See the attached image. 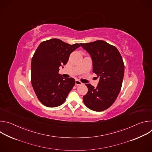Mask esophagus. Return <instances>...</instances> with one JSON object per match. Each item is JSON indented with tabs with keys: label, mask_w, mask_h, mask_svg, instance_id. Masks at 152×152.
I'll list each match as a JSON object with an SVG mask.
<instances>
[{
	"label": "esophagus",
	"mask_w": 152,
	"mask_h": 152,
	"mask_svg": "<svg viewBox=\"0 0 152 152\" xmlns=\"http://www.w3.org/2000/svg\"><path fill=\"white\" fill-rule=\"evenodd\" d=\"M75 84H76V85H82V83L80 81H79V80H76Z\"/></svg>",
	"instance_id": "1"
}]
</instances>
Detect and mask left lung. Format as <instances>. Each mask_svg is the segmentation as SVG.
<instances>
[{"label":"left lung","mask_w":152,"mask_h":152,"mask_svg":"<svg viewBox=\"0 0 152 152\" xmlns=\"http://www.w3.org/2000/svg\"><path fill=\"white\" fill-rule=\"evenodd\" d=\"M80 46L90 54L93 72L99 77L96 88L86 84L88 90L83 101L93 111H104L114 103L121 90L124 73L122 57L115 46L103 40L80 43Z\"/></svg>","instance_id":"obj_1"}]
</instances>
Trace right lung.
<instances>
[{
    "mask_svg": "<svg viewBox=\"0 0 152 152\" xmlns=\"http://www.w3.org/2000/svg\"><path fill=\"white\" fill-rule=\"evenodd\" d=\"M80 46L53 38L41 42L37 48L31 61V83L38 100L46 106L62 104L72 90L75 80L64 79L59 68H63L70 54Z\"/></svg>",
    "mask_w": 152,
    "mask_h": 152,
    "instance_id": "add662e5",
    "label": "right lung"
}]
</instances>
